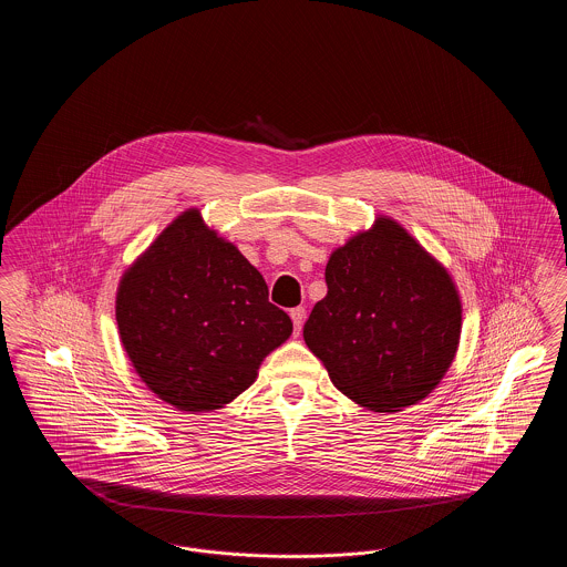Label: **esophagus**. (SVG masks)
<instances>
[{"label": "esophagus", "instance_id": "34e87169", "mask_svg": "<svg viewBox=\"0 0 567 567\" xmlns=\"http://www.w3.org/2000/svg\"><path fill=\"white\" fill-rule=\"evenodd\" d=\"M291 319H293V327H296V333L301 331V324H303V319H306V310L301 308V306H297L291 310Z\"/></svg>", "mask_w": 567, "mask_h": 567}]
</instances>
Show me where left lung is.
Segmentation results:
<instances>
[{
  "label": "left lung",
  "instance_id": "1",
  "mask_svg": "<svg viewBox=\"0 0 567 567\" xmlns=\"http://www.w3.org/2000/svg\"><path fill=\"white\" fill-rule=\"evenodd\" d=\"M327 296L303 324V340L331 382L374 412L427 398L451 368L461 301L449 271L404 227L378 216L331 252Z\"/></svg>",
  "mask_w": 567,
  "mask_h": 567
}]
</instances>
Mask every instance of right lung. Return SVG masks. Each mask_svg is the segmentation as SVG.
Returning a JSON list of instances; mask_svg holds the SVG:
<instances>
[{
  "label": "right lung",
  "instance_id": "right-lung-1",
  "mask_svg": "<svg viewBox=\"0 0 567 567\" xmlns=\"http://www.w3.org/2000/svg\"><path fill=\"white\" fill-rule=\"evenodd\" d=\"M116 323L137 377L185 412L236 400L293 331L264 276L199 210L169 223L123 274Z\"/></svg>",
  "mask_w": 567,
  "mask_h": 567
}]
</instances>
